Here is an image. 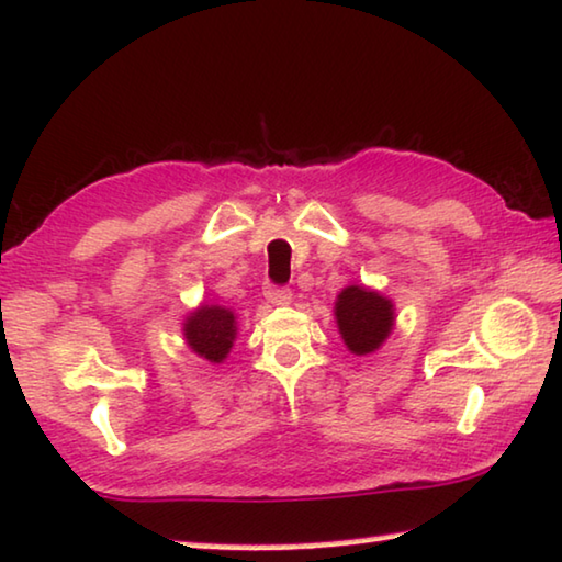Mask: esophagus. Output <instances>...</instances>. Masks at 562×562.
I'll return each mask as SVG.
<instances>
[{"label": "esophagus", "mask_w": 562, "mask_h": 562, "mask_svg": "<svg viewBox=\"0 0 562 562\" xmlns=\"http://www.w3.org/2000/svg\"><path fill=\"white\" fill-rule=\"evenodd\" d=\"M265 297L270 300L272 305H288L292 300V292L290 288H280V284H265Z\"/></svg>", "instance_id": "1"}]
</instances>
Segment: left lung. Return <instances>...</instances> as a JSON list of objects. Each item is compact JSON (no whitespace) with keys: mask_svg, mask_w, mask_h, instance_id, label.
<instances>
[{"mask_svg":"<svg viewBox=\"0 0 562 562\" xmlns=\"http://www.w3.org/2000/svg\"><path fill=\"white\" fill-rule=\"evenodd\" d=\"M335 317H338V328L346 346L356 356H366L373 353L389 338L393 325V305L379 292L350 284L338 295Z\"/></svg>","mask_w":562,"mask_h":562,"instance_id":"left-lung-1","label":"left lung"}]
</instances>
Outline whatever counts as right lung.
Returning <instances> with one entry per match:
<instances>
[{
  "label": "right lung",
  "mask_w": 562,
  "mask_h": 562,
  "mask_svg": "<svg viewBox=\"0 0 562 562\" xmlns=\"http://www.w3.org/2000/svg\"><path fill=\"white\" fill-rule=\"evenodd\" d=\"M183 335L194 353L212 363H222L227 358L237 325H234V313L220 305H201L194 315L183 323Z\"/></svg>",
  "instance_id": "right-lung-1"
}]
</instances>
